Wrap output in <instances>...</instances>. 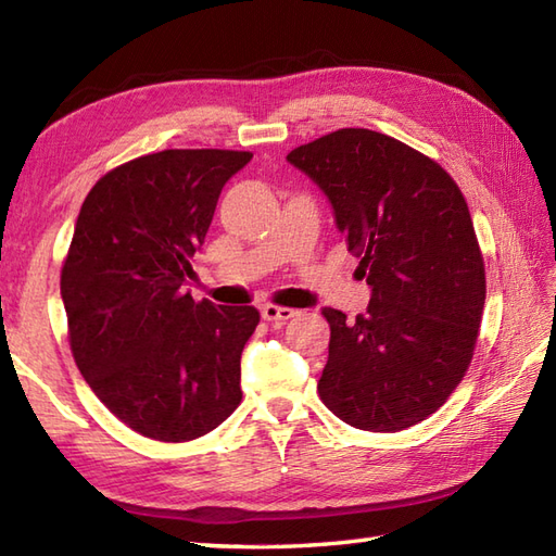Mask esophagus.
Wrapping results in <instances>:
<instances>
[{
	"mask_svg": "<svg viewBox=\"0 0 556 556\" xmlns=\"http://www.w3.org/2000/svg\"><path fill=\"white\" fill-rule=\"evenodd\" d=\"M260 315H263V320L267 323H275V325H285L287 320H291V317H296L299 313L291 311V308H279V305H263L260 308Z\"/></svg>",
	"mask_w": 556,
	"mask_h": 556,
	"instance_id": "esophagus-1",
	"label": "esophagus"
}]
</instances>
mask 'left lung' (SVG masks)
I'll return each mask as SVG.
<instances>
[{
    "label": "left lung",
    "instance_id": "left-lung-1",
    "mask_svg": "<svg viewBox=\"0 0 556 556\" xmlns=\"http://www.w3.org/2000/svg\"><path fill=\"white\" fill-rule=\"evenodd\" d=\"M287 162L327 195L370 287L356 320L323 308L332 337L317 392L353 428L406 430L473 358L485 265L466 200L440 164L368 128L327 134Z\"/></svg>",
    "mask_w": 556,
    "mask_h": 556
}]
</instances>
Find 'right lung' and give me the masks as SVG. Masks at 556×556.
Segmentation results:
<instances>
[{"instance_id":"1","label":"right lung","mask_w":556,"mask_h":556,"mask_svg":"<svg viewBox=\"0 0 556 556\" xmlns=\"http://www.w3.org/2000/svg\"><path fill=\"white\" fill-rule=\"evenodd\" d=\"M251 152L162 150L90 188L62 267L68 341L92 392L128 428L188 442L241 404L253 305L186 291L224 184Z\"/></svg>"}]
</instances>
